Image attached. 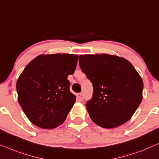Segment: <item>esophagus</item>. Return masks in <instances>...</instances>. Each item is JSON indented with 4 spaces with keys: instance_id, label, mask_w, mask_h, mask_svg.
Listing matches in <instances>:
<instances>
[{
    "instance_id": "esophagus-1",
    "label": "esophagus",
    "mask_w": 159,
    "mask_h": 159,
    "mask_svg": "<svg viewBox=\"0 0 159 159\" xmlns=\"http://www.w3.org/2000/svg\"><path fill=\"white\" fill-rule=\"evenodd\" d=\"M77 98H78V100H79V101H83V100H84V94L82 93L78 94Z\"/></svg>"
}]
</instances>
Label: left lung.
Returning a JSON list of instances; mask_svg holds the SVG:
<instances>
[{"label": "left lung", "mask_w": 159, "mask_h": 159, "mask_svg": "<svg viewBox=\"0 0 159 159\" xmlns=\"http://www.w3.org/2000/svg\"><path fill=\"white\" fill-rule=\"evenodd\" d=\"M79 65L92 82L93 94L86 103L94 123L118 127L130 120L142 100L143 81L128 60L108 54L81 55Z\"/></svg>", "instance_id": "left-lung-1"}]
</instances>
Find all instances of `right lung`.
Returning a JSON list of instances; mask_svg holds the SVG:
<instances>
[{
	"mask_svg": "<svg viewBox=\"0 0 159 159\" xmlns=\"http://www.w3.org/2000/svg\"><path fill=\"white\" fill-rule=\"evenodd\" d=\"M78 59L74 54L40 55L24 69L16 86L18 102L34 125L53 129L65 122L76 100L67 76Z\"/></svg>",
	"mask_w": 159,
	"mask_h": 159,
	"instance_id": "1",
	"label": "right lung"
}]
</instances>
